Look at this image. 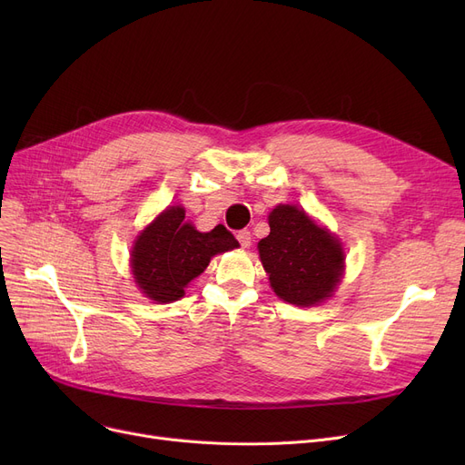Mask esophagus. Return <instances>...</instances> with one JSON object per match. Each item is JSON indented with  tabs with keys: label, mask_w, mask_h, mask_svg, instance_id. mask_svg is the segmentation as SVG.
Returning <instances> with one entry per match:
<instances>
[{
	"label": "esophagus",
	"mask_w": 465,
	"mask_h": 465,
	"mask_svg": "<svg viewBox=\"0 0 465 465\" xmlns=\"http://www.w3.org/2000/svg\"><path fill=\"white\" fill-rule=\"evenodd\" d=\"M251 232L249 230H241L239 233H237V241L241 242V247L242 249H249L251 247Z\"/></svg>",
	"instance_id": "obj_1"
}]
</instances>
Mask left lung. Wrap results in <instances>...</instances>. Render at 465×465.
<instances>
[{"label": "left lung", "mask_w": 465, "mask_h": 465, "mask_svg": "<svg viewBox=\"0 0 465 465\" xmlns=\"http://www.w3.org/2000/svg\"><path fill=\"white\" fill-rule=\"evenodd\" d=\"M258 252L275 294L300 307L331 298L345 272L341 241L296 205H277Z\"/></svg>", "instance_id": "1"}]
</instances>
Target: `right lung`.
Returning <instances> with one entry per match:
<instances>
[{
    "mask_svg": "<svg viewBox=\"0 0 465 465\" xmlns=\"http://www.w3.org/2000/svg\"><path fill=\"white\" fill-rule=\"evenodd\" d=\"M237 247V239L223 224L202 233L186 223L184 207L173 205L137 235L130 265L135 284L146 298L171 303L184 296L188 282L207 270L214 254Z\"/></svg>",
    "mask_w": 465,
    "mask_h": 465,
    "instance_id": "obj_1",
    "label": "right lung"
}]
</instances>
